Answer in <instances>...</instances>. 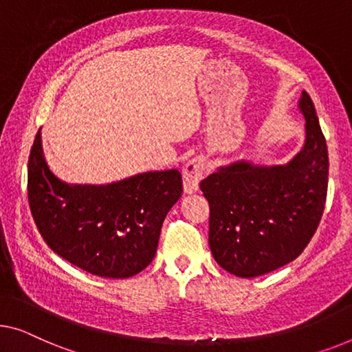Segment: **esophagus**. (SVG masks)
<instances>
[{
	"label": "esophagus",
	"mask_w": 352,
	"mask_h": 352,
	"mask_svg": "<svg viewBox=\"0 0 352 352\" xmlns=\"http://www.w3.org/2000/svg\"><path fill=\"white\" fill-rule=\"evenodd\" d=\"M206 164L201 158L190 160L183 167V190L186 194H192L199 190V182L202 180Z\"/></svg>",
	"instance_id": "34e87169"
}]
</instances>
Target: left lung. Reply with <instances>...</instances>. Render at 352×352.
<instances>
[{"label": "left lung", "mask_w": 352, "mask_h": 352, "mask_svg": "<svg viewBox=\"0 0 352 352\" xmlns=\"http://www.w3.org/2000/svg\"><path fill=\"white\" fill-rule=\"evenodd\" d=\"M303 148L285 166L237 161L201 182L210 206L208 245L229 274L254 278L302 254L316 232L327 197L329 153L316 109L302 91Z\"/></svg>", "instance_id": "left-lung-1"}]
</instances>
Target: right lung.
<instances>
[{
  "label": "right lung",
  "instance_id": "add662e5",
  "mask_svg": "<svg viewBox=\"0 0 352 352\" xmlns=\"http://www.w3.org/2000/svg\"><path fill=\"white\" fill-rule=\"evenodd\" d=\"M183 192L177 169L110 185H67L52 174L36 134L28 158V204L45 243L102 278H129L153 261L161 226Z\"/></svg>",
  "mask_w": 352,
  "mask_h": 352
}]
</instances>
